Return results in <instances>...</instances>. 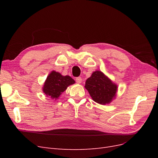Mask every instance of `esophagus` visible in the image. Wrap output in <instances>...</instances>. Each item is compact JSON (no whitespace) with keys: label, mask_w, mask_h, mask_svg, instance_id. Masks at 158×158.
Listing matches in <instances>:
<instances>
[{"label":"esophagus","mask_w":158,"mask_h":158,"mask_svg":"<svg viewBox=\"0 0 158 158\" xmlns=\"http://www.w3.org/2000/svg\"><path fill=\"white\" fill-rule=\"evenodd\" d=\"M82 79L81 77H77L76 78V82L78 84H80L81 82H82Z\"/></svg>","instance_id":"34e87169"}]
</instances>
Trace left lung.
<instances>
[{
  "mask_svg": "<svg viewBox=\"0 0 158 158\" xmlns=\"http://www.w3.org/2000/svg\"><path fill=\"white\" fill-rule=\"evenodd\" d=\"M85 88L94 102L106 105L115 98L118 87L102 71L96 70L86 80Z\"/></svg>",
  "mask_w": 158,
  "mask_h": 158,
  "instance_id": "1",
  "label": "left lung"
}]
</instances>
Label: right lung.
Here are the masks:
<instances>
[{
  "label": "right lung",
  "instance_id": "right-lung-1",
  "mask_svg": "<svg viewBox=\"0 0 158 158\" xmlns=\"http://www.w3.org/2000/svg\"><path fill=\"white\" fill-rule=\"evenodd\" d=\"M75 81L69 76H63L56 71H52L47 77L43 91L47 96L56 99L70 85Z\"/></svg>",
  "mask_w": 158,
  "mask_h": 158
}]
</instances>
